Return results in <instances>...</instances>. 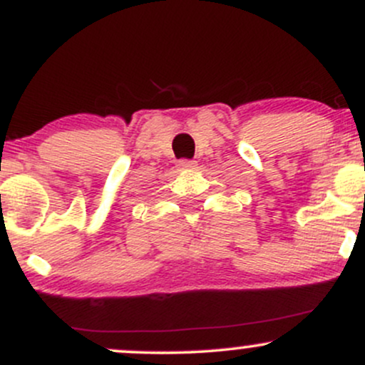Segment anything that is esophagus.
Returning <instances> with one entry per match:
<instances>
[{
    "instance_id": "obj_1",
    "label": "esophagus",
    "mask_w": 365,
    "mask_h": 365,
    "mask_svg": "<svg viewBox=\"0 0 365 365\" xmlns=\"http://www.w3.org/2000/svg\"><path fill=\"white\" fill-rule=\"evenodd\" d=\"M178 168L183 170V171L195 170L197 168V163L195 161H188V159H182V161H178Z\"/></svg>"
}]
</instances>
